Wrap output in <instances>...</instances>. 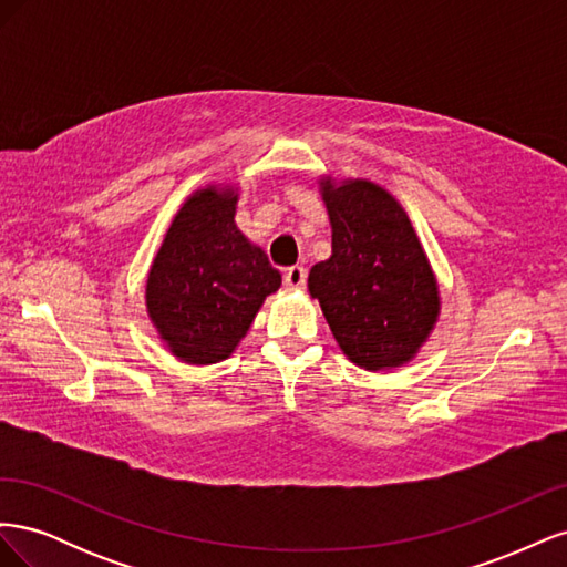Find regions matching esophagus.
Segmentation results:
<instances>
[{"label":"esophagus","instance_id":"esophagus-1","mask_svg":"<svg viewBox=\"0 0 567 567\" xmlns=\"http://www.w3.org/2000/svg\"><path fill=\"white\" fill-rule=\"evenodd\" d=\"M305 281H307V271L305 267L296 265V267H288L286 274H284V286L288 290H302L305 288Z\"/></svg>","mask_w":567,"mask_h":567}]
</instances>
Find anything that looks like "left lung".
<instances>
[{
    "label": "left lung",
    "instance_id": "left-lung-1",
    "mask_svg": "<svg viewBox=\"0 0 567 567\" xmlns=\"http://www.w3.org/2000/svg\"><path fill=\"white\" fill-rule=\"evenodd\" d=\"M331 257L307 277L350 362L367 371L409 364L440 317V286L402 203L371 179L319 177Z\"/></svg>",
    "mask_w": 567,
    "mask_h": 567
}]
</instances>
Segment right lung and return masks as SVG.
Listing matches in <instances>:
<instances>
[{"instance_id": "1", "label": "right lung", "mask_w": 567, "mask_h": 567, "mask_svg": "<svg viewBox=\"0 0 567 567\" xmlns=\"http://www.w3.org/2000/svg\"><path fill=\"white\" fill-rule=\"evenodd\" d=\"M238 186L210 182L188 196L146 274V315L169 354L208 367L234 354L281 274L236 227Z\"/></svg>"}]
</instances>
